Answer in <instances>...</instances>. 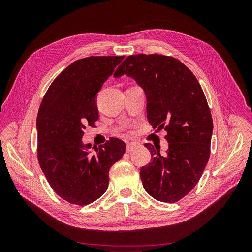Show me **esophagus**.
<instances>
[{"label":"esophagus","instance_id":"34e87169","mask_svg":"<svg viewBox=\"0 0 252 252\" xmlns=\"http://www.w3.org/2000/svg\"><path fill=\"white\" fill-rule=\"evenodd\" d=\"M135 147H136V143H134V142H130V143L128 142V143L126 144V150H127V152L132 151Z\"/></svg>","mask_w":252,"mask_h":252}]
</instances>
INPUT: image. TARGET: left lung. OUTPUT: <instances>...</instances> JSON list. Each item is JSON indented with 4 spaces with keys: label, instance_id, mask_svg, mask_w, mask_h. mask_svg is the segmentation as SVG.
Segmentation results:
<instances>
[{
    "label": "left lung",
    "instance_id": "obj_1",
    "mask_svg": "<svg viewBox=\"0 0 252 252\" xmlns=\"http://www.w3.org/2000/svg\"><path fill=\"white\" fill-rule=\"evenodd\" d=\"M124 74L143 88L148 122L168 141L165 155L145 144L151 162L141 168L144 189L158 201L178 202L197 184L210 157L213 124L203 89L184 64L162 55L127 57L113 77Z\"/></svg>",
    "mask_w": 252,
    "mask_h": 252
}]
</instances>
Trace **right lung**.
Returning <instances> with one entry per match:
<instances>
[{
	"mask_svg": "<svg viewBox=\"0 0 252 252\" xmlns=\"http://www.w3.org/2000/svg\"><path fill=\"white\" fill-rule=\"evenodd\" d=\"M122 57H88L61 72L45 94L36 118L37 159L49 185L70 204L88 205L107 190L110 167L125 154L111 138L91 147L82 138L98 119L96 94Z\"/></svg>",
	"mask_w": 252,
	"mask_h": 252,
	"instance_id": "obj_1",
	"label": "right lung"
}]
</instances>
